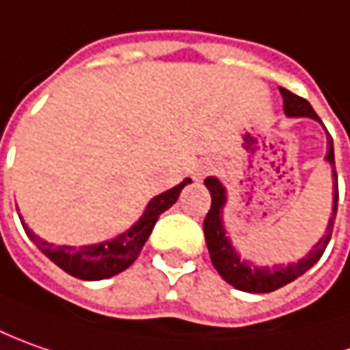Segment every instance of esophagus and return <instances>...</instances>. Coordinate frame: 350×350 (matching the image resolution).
<instances>
[{
    "label": "esophagus",
    "mask_w": 350,
    "mask_h": 350,
    "mask_svg": "<svg viewBox=\"0 0 350 350\" xmlns=\"http://www.w3.org/2000/svg\"><path fill=\"white\" fill-rule=\"evenodd\" d=\"M205 174H207V170H201V172H198V178H203Z\"/></svg>",
    "instance_id": "34e87169"
}]
</instances>
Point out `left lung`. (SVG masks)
I'll list each match as a JSON object with an SVG mask.
<instances>
[{
    "label": "left lung",
    "mask_w": 350,
    "mask_h": 350,
    "mask_svg": "<svg viewBox=\"0 0 350 350\" xmlns=\"http://www.w3.org/2000/svg\"><path fill=\"white\" fill-rule=\"evenodd\" d=\"M283 94L284 103V114L286 116H308L319 120L318 114L314 112V108L310 106L306 98L298 96L295 92L286 91V89H279ZM325 161L333 166V213L329 217V223L325 228V234L319 238V242L314 246V250L308 254L306 258H302L296 263H291L286 267L275 265V267H250L246 261H240L238 254L234 252V247L230 244V240L224 234L223 217L221 211L226 201V191L221 186V182L217 178H207L205 186L211 191V209L205 215L203 221V232H205V242L209 247V256H211L213 265L219 271V275L223 277L228 284H232L238 291L244 293H273L277 288H281L284 284L293 283L295 279H298L318 261L325 247L332 240L333 224H335V215H337V201H339V187H337V172H335V157H333V139L332 135H327V154Z\"/></svg>",
    "instance_id": "8db88e82"
}]
</instances>
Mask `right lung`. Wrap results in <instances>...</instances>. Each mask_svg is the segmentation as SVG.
<instances>
[{"mask_svg":"<svg viewBox=\"0 0 350 350\" xmlns=\"http://www.w3.org/2000/svg\"><path fill=\"white\" fill-rule=\"evenodd\" d=\"M189 182L191 180L186 178L182 184H178L172 189L157 196L147 205V209H145L143 217L139 219L137 223L133 224L127 232L120 234L110 242L81 247L54 246V244L46 242L42 238H38L31 228L25 226V223H23V228L44 256H48L57 267H62L69 275L83 279V281L108 279V277H114L118 273L126 271L127 267L137 259L141 250L145 246V242H147V238L151 236L152 226L159 221V217L174 205L182 187L189 184Z\"/></svg>","mask_w":350,"mask_h":350,"instance_id":"right-lung-1","label":"right lung"}]
</instances>
